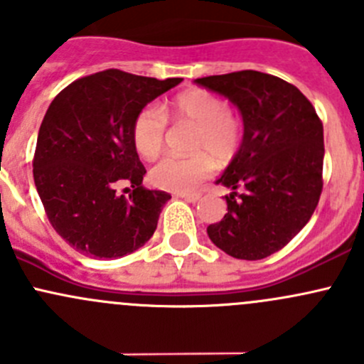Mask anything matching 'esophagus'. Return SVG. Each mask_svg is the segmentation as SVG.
<instances>
[{
  "mask_svg": "<svg viewBox=\"0 0 364 364\" xmlns=\"http://www.w3.org/2000/svg\"><path fill=\"white\" fill-rule=\"evenodd\" d=\"M178 196L181 197V199L188 200V203H197V200L200 199L199 193H178Z\"/></svg>",
  "mask_w": 364,
  "mask_h": 364,
  "instance_id": "34e87169",
  "label": "esophagus"
}]
</instances>
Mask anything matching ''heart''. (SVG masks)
Wrapping results in <instances>:
<instances>
[{"label": "heart", "instance_id": "heart-1", "mask_svg": "<svg viewBox=\"0 0 364 364\" xmlns=\"http://www.w3.org/2000/svg\"><path fill=\"white\" fill-rule=\"evenodd\" d=\"M168 117L178 123L196 124L192 134L190 156H165L151 168V183L161 190L186 193L213 174L216 159L227 164L234 159L241 144L243 130L237 117L229 112V104L211 91H183L172 98ZM167 117L155 105H146L137 112L132 124V141L144 159L153 160L165 144Z\"/></svg>", "mask_w": 364, "mask_h": 364}]
</instances>
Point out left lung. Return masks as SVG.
<instances>
[{
	"mask_svg": "<svg viewBox=\"0 0 364 364\" xmlns=\"http://www.w3.org/2000/svg\"><path fill=\"white\" fill-rule=\"evenodd\" d=\"M196 84L229 98L243 117V142L216 183L230 188L227 213L208 236L227 255L259 260L282 250L314 215L322 192L324 128L306 97L255 70Z\"/></svg>",
	"mask_w": 364,
	"mask_h": 364,
	"instance_id": "8db88e82",
	"label": "left lung"
}]
</instances>
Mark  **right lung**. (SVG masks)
Returning a JSON list of instances; mask_svg holds the SVG:
<instances>
[{
	"mask_svg": "<svg viewBox=\"0 0 364 364\" xmlns=\"http://www.w3.org/2000/svg\"><path fill=\"white\" fill-rule=\"evenodd\" d=\"M183 79L159 80L111 68L80 77L53 100L36 139L33 178L58 234L77 252L117 259L153 236L167 192L142 186L132 141L141 109ZM127 182L128 198L115 192Z\"/></svg>",
	"mask_w": 364,
	"mask_h": 364,
	"instance_id": "obj_1",
	"label": "right lung"
}]
</instances>
